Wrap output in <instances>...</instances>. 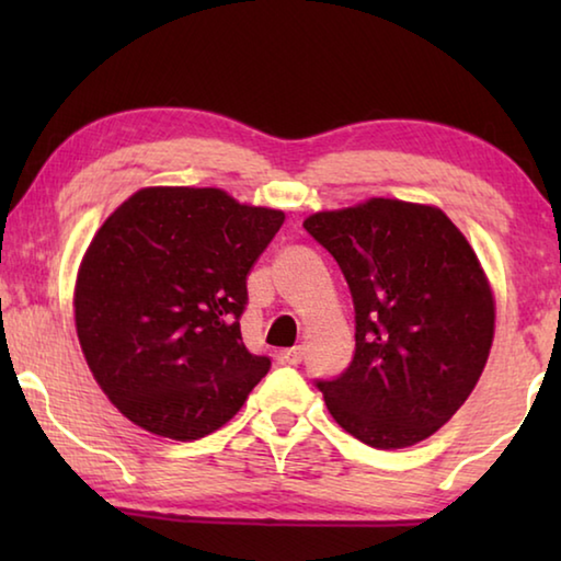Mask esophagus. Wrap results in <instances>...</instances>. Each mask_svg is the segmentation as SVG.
<instances>
[{"instance_id":"34e87169","label":"esophagus","mask_w":561,"mask_h":561,"mask_svg":"<svg viewBox=\"0 0 561 561\" xmlns=\"http://www.w3.org/2000/svg\"><path fill=\"white\" fill-rule=\"evenodd\" d=\"M301 358H304V348L301 346H294V348L282 351V360H284V364H289V366L301 364Z\"/></svg>"}]
</instances>
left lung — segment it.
Segmentation results:
<instances>
[{
  "mask_svg": "<svg viewBox=\"0 0 561 561\" xmlns=\"http://www.w3.org/2000/svg\"><path fill=\"white\" fill-rule=\"evenodd\" d=\"M348 282L356 354L319 381L329 413L371 448H411L468 401L495 339V294L440 207L368 197L304 220Z\"/></svg>",
  "mask_w": 561,
  "mask_h": 561,
  "instance_id": "8db88e82",
  "label": "left lung"
}]
</instances>
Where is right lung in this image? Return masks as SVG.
<instances>
[{
  "label": "right lung",
  "mask_w": 561,
  "mask_h": 561,
  "mask_svg": "<svg viewBox=\"0 0 561 561\" xmlns=\"http://www.w3.org/2000/svg\"><path fill=\"white\" fill-rule=\"evenodd\" d=\"M284 222L220 187H140L83 252L76 336L108 401L173 440L215 433L272 360L247 351V274Z\"/></svg>",
  "instance_id": "add662e5"
}]
</instances>
